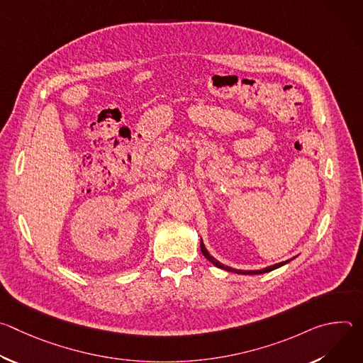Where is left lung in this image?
Returning <instances> with one entry per match:
<instances>
[{"mask_svg": "<svg viewBox=\"0 0 363 363\" xmlns=\"http://www.w3.org/2000/svg\"><path fill=\"white\" fill-rule=\"evenodd\" d=\"M201 251H202V254H203V257L206 258V260H210L216 267L223 269V270H227V272H231V273H237V274H263V273H269V272H272V270H276V269H279V267L287 264L289 262H291L293 258H294V257H293V258H290V260H286V262H281V263H277V264L264 267V269H262V270H237V269H233V267H228V266L220 263V262L217 260V258H214V257L208 252V250L205 248V245H203V242H202V238H201Z\"/></svg>", "mask_w": 363, "mask_h": 363, "instance_id": "obj_1", "label": "left lung"}]
</instances>
